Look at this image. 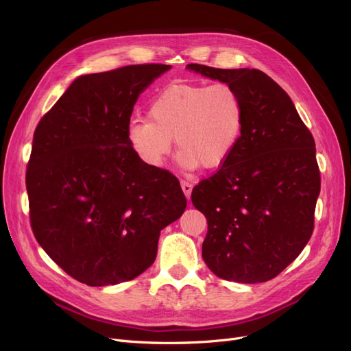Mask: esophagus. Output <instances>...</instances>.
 <instances>
[{
  "label": "esophagus",
  "instance_id": "esophagus-1",
  "mask_svg": "<svg viewBox=\"0 0 351 351\" xmlns=\"http://www.w3.org/2000/svg\"><path fill=\"white\" fill-rule=\"evenodd\" d=\"M182 190H183V193H184V196L189 199L190 197V195H192V190H193V184L192 183H189V182H186V180H182Z\"/></svg>",
  "mask_w": 351,
  "mask_h": 351
}]
</instances>
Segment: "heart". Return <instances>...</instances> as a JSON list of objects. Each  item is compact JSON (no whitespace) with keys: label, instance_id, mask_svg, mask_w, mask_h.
Listing matches in <instances>:
<instances>
[{"label":"heart","instance_id":"1","mask_svg":"<svg viewBox=\"0 0 351 351\" xmlns=\"http://www.w3.org/2000/svg\"><path fill=\"white\" fill-rule=\"evenodd\" d=\"M147 115L132 117L125 139L151 168L164 164L173 137L184 167L219 168L236 149L244 127L243 99L227 83L169 84L151 99Z\"/></svg>","mask_w":351,"mask_h":351}]
</instances>
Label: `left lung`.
Returning <instances> with one entry per match:
<instances>
[{"mask_svg": "<svg viewBox=\"0 0 351 351\" xmlns=\"http://www.w3.org/2000/svg\"><path fill=\"white\" fill-rule=\"evenodd\" d=\"M186 69L230 84L244 105L236 149L192 192L195 208L208 221L202 258L222 280H272L312 236L321 192L313 136L291 98L263 71Z\"/></svg>", "mask_w": 351, "mask_h": 351, "instance_id": "obj_1", "label": "left lung"}]
</instances>
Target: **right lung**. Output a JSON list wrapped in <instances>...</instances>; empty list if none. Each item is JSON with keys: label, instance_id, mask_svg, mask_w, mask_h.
<instances>
[{"label": "right lung", "instance_id": "obj_1", "mask_svg": "<svg viewBox=\"0 0 351 351\" xmlns=\"http://www.w3.org/2000/svg\"><path fill=\"white\" fill-rule=\"evenodd\" d=\"M169 69L83 74L35 130L26 173L32 230L48 256L86 285H115L146 271L159 232L187 206L178 180L146 167L125 139L139 95Z\"/></svg>", "mask_w": 351, "mask_h": 351}]
</instances>
